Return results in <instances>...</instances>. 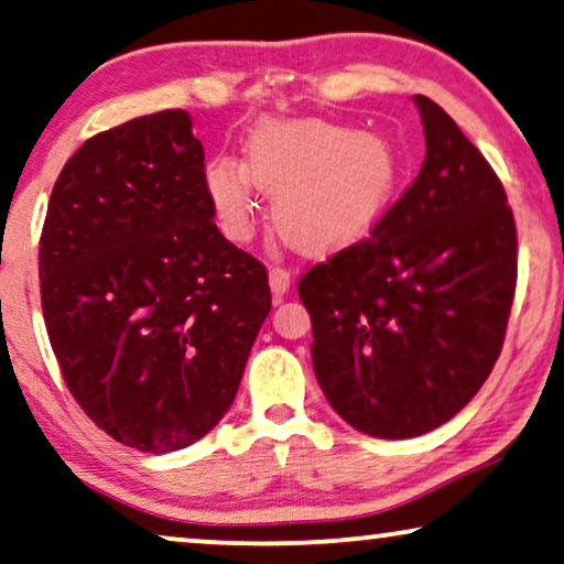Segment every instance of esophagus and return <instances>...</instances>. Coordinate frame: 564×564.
<instances>
[{
  "mask_svg": "<svg viewBox=\"0 0 564 564\" xmlns=\"http://www.w3.org/2000/svg\"><path fill=\"white\" fill-rule=\"evenodd\" d=\"M268 283H271V291H273V296H283L285 291L291 289V273L285 271V268H279V265H273L271 271H268Z\"/></svg>",
  "mask_w": 564,
  "mask_h": 564,
  "instance_id": "esophagus-1",
  "label": "esophagus"
}]
</instances>
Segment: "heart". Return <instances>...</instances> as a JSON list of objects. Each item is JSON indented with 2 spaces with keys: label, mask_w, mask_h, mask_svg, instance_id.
<instances>
[{
  "label": "heart",
  "mask_w": 564,
  "mask_h": 564,
  "mask_svg": "<svg viewBox=\"0 0 564 564\" xmlns=\"http://www.w3.org/2000/svg\"><path fill=\"white\" fill-rule=\"evenodd\" d=\"M401 158L378 132L316 117H265L252 127L245 163L214 158L204 186L229 237L252 227V186L271 196V225L293 250L322 256L362 240L395 202Z\"/></svg>",
  "instance_id": "1"
}]
</instances>
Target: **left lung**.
<instances>
[{"mask_svg": "<svg viewBox=\"0 0 564 564\" xmlns=\"http://www.w3.org/2000/svg\"><path fill=\"white\" fill-rule=\"evenodd\" d=\"M422 171L370 237L299 281L312 362L358 432L409 440L449 422L501 355L517 291V225L496 171L416 94Z\"/></svg>", "mask_w": 564, "mask_h": 564, "instance_id": "left-lung-1", "label": "left lung"}]
</instances>
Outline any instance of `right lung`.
I'll return each mask as SVG.
<instances>
[{
    "label": "right lung",
    "mask_w": 564,
    "mask_h": 564,
    "mask_svg": "<svg viewBox=\"0 0 564 564\" xmlns=\"http://www.w3.org/2000/svg\"><path fill=\"white\" fill-rule=\"evenodd\" d=\"M212 219L184 109L94 134L53 186L45 329L78 406L127 447L161 455L212 432L271 312L263 263Z\"/></svg>",
    "instance_id": "1"
}]
</instances>
